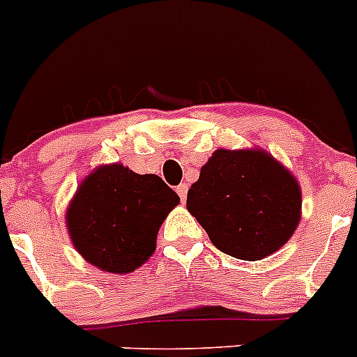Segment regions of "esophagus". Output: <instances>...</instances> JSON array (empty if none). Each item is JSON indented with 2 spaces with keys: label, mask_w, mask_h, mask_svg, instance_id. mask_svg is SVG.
Segmentation results:
<instances>
[{
  "label": "esophagus",
  "mask_w": 357,
  "mask_h": 357,
  "mask_svg": "<svg viewBox=\"0 0 357 357\" xmlns=\"http://www.w3.org/2000/svg\"><path fill=\"white\" fill-rule=\"evenodd\" d=\"M176 192H178L179 199H181L183 202H185V199H186V193H188V185H186V183H181V185H178V186H176Z\"/></svg>",
  "instance_id": "esophagus-1"
}]
</instances>
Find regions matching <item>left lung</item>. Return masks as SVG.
Here are the masks:
<instances>
[{
  "instance_id": "obj_1",
  "label": "left lung",
  "mask_w": 357,
  "mask_h": 357,
  "mask_svg": "<svg viewBox=\"0 0 357 357\" xmlns=\"http://www.w3.org/2000/svg\"><path fill=\"white\" fill-rule=\"evenodd\" d=\"M296 179L258 150H216L186 197L211 242L225 255L256 261L288 242L300 221Z\"/></svg>"
}]
</instances>
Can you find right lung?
Here are the masks:
<instances>
[{"label":"right lung","mask_w":357,"mask_h":357,"mask_svg":"<svg viewBox=\"0 0 357 357\" xmlns=\"http://www.w3.org/2000/svg\"><path fill=\"white\" fill-rule=\"evenodd\" d=\"M179 204L178 193L155 174L105 165L79 185L66 221L71 241L89 263L127 274L155 251L160 225Z\"/></svg>","instance_id":"obj_1"}]
</instances>
